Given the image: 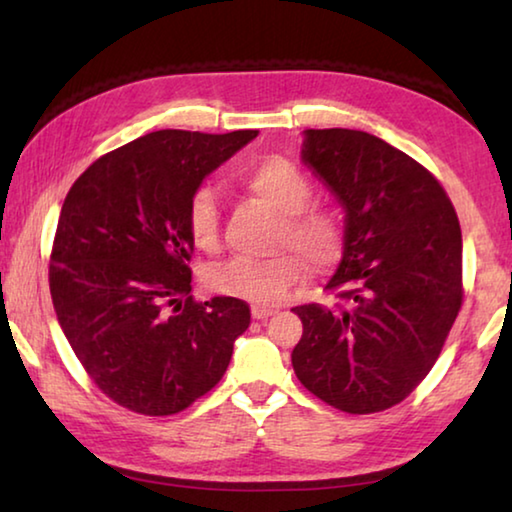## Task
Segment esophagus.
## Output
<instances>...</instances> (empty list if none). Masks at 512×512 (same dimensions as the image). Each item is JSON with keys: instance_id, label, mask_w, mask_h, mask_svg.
I'll list each match as a JSON object with an SVG mask.
<instances>
[{"instance_id": "obj_1", "label": "esophagus", "mask_w": 512, "mask_h": 512, "mask_svg": "<svg viewBox=\"0 0 512 512\" xmlns=\"http://www.w3.org/2000/svg\"><path fill=\"white\" fill-rule=\"evenodd\" d=\"M268 316H273V309L271 307H259V305L253 307V318L255 320H266Z\"/></svg>"}]
</instances>
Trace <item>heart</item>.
<instances>
[{"instance_id":"heart-1","label":"heart","mask_w":512,"mask_h":512,"mask_svg":"<svg viewBox=\"0 0 512 512\" xmlns=\"http://www.w3.org/2000/svg\"><path fill=\"white\" fill-rule=\"evenodd\" d=\"M239 183L257 201L282 214L275 246L296 253H282L271 259H230L214 266L207 273L210 291L255 305H275L291 287L305 280V259L311 268L325 271L343 257L345 228L341 214L332 205L309 203L314 187L289 158L277 153L259 155L241 169ZM187 230L198 250H219L221 210L210 187H198L189 198Z\"/></svg>"}]
</instances>
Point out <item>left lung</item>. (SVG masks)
I'll return each mask as SVG.
<instances>
[{
  "instance_id": "left-lung-1",
  "label": "left lung",
  "mask_w": 512,
  "mask_h": 512,
  "mask_svg": "<svg viewBox=\"0 0 512 512\" xmlns=\"http://www.w3.org/2000/svg\"><path fill=\"white\" fill-rule=\"evenodd\" d=\"M302 160L345 207L334 305L293 307L300 384L334 409L366 415L409 397L438 361L463 305L461 225L443 185L379 137L305 131Z\"/></svg>"
}]
</instances>
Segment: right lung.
<instances>
[{
  "instance_id": "1",
  "label": "right lung",
  "mask_w": 512,
  "mask_h": 512,
  "mask_svg": "<svg viewBox=\"0 0 512 512\" xmlns=\"http://www.w3.org/2000/svg\"><path fill=\"white\" fill-rule=\"evenodd\" d=\"M253 137L155 131L101 155L67 192L51 300L88 377L128 411H185L219 384L250 325L244 300H194L187 205Z\"/></svg>"
}]
</instances>
